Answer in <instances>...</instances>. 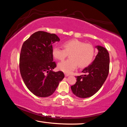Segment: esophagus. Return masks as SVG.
I'll return each mask as SVG.
<instances>
[{
	"instance_id": "obj_1",
	"label": "esophagus",
	"mask_w": 127,
	"mask_h": 127,
	"mask_svg": "<svg viewBox=\"0 0 127 127\" xmlns=\"http://www.w3.org/2000/svg\"><path fill=\"white\" fill-rule=\"evenodd\" d=\"M65 77H68V76H69V74H67V73H65Z\"/></svg>"
}]
</instances>
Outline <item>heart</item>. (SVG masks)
I'll return each instance as SVG.
<instances>
[{
	"label": "heart",
	"instance_id": "1",
	"mask_svg": "<svg viewBox=\"0 0 127 127\" xmlns=\"http://www.w3.org/2000/svg\"><path fill=\"white\" fill-rule=\"evenodd\" d=\"M63 49L54 47L52 55L55 59L63 61L69 54V59L62 62L58 65L59 70L65 73H70L77 68L89 66L93 61L95 55L94 46L77 39L66 41L62 44Z\"/></svg>",
	"mask_w": 127,
	"mask_h": 127
}]
</instances>
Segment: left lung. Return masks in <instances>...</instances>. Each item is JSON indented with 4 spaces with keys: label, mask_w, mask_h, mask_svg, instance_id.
<instances>
[{
    "label": "left lung",
    "mask_w": 127,
    "mask_h": 127,
    "mask_svg": "<svg viewBox=\"0 0 127 127\" xmlns=\"http://www.w3.org/2000/svg\"><path fill=\"white\" fill-rule=\"evenodd\" d=\"M98 53L93 62L82 70L86 74L77 76V82L71 86L72 92L80 98L91 97L102 87L109 74L110 58L106 49L96 46Z\"/></svg>",
    "instance_id": "left-lung-1"
}]
</instances>
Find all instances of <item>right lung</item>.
Here are the masks:
<instances>
[{
    "mask_svg": "<svg viewBox=\"0 0 127 127\" xmlns=\"http://www.w3.org/2000/svg\"><path fill=\"white\" fill-rule=\"evenodd\" d=\"M60 39L54 33L37 31L23 42L20 57L21 75L32 93L41 97L50 96L64 78L63 72H53L52 44Z\"/></svg>",
    "mask_w": 127,
    "mask_h": 127,
    "instance_id": "right-lung-1",
    "label": "right lung"
}]
</instances>
